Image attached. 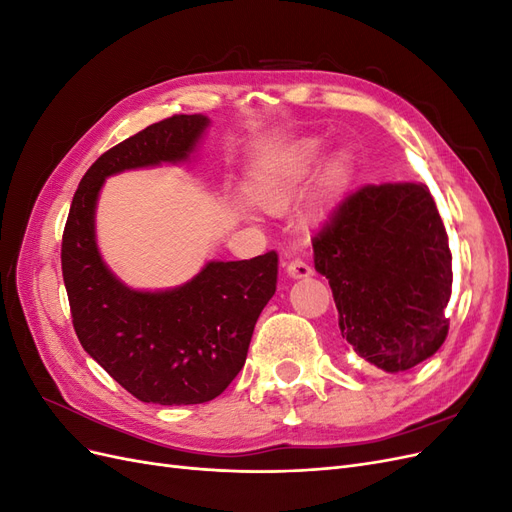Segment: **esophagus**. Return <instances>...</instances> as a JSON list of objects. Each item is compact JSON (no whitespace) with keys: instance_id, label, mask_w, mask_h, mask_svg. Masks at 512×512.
Masks as SVG:
<instances>
[{"instance_id":"1","label":"esophagus","mask_w":512,"mask_h":512,"mask_svg":"<svg viewBox=\"0 0 512 512\" xmlns=\"http://www.w3.org/2000/svg\"><path fill=\"white\" fill-rule=\"evenodd\" d=\"M286 273H288V277H294V280H299V277H309V275H312L314 269L309 267V265H305L303 260L292 258V260L286 262Z\"/></svg>"}]
</instances>
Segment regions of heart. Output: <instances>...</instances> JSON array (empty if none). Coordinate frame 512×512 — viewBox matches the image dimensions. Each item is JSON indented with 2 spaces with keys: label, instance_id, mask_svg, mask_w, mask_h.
<instances>
[{
  "label": "heart",
  "instance_id": "1",
  "mask_svg": "<svg viewBox=\"0 0 512 512\" xmlns=\"http://www.w3.org/2000/svg\"><path fill=\"white\" fill-rule=\"evenodd\" d=\"M252 203L269 213L286 211L297 198V177L290 170H262L250 188Z\"/></svg>",
  "mask_w": 512,
  "mask_h": 512
}]
</instances>
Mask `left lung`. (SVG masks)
I'll return each instance as SVG.
<instances>
[{
  "mask_svg": "<svg viewBox=\"0 0 512 512\" xmlns=\"http://www.w3.org/2000/svg\"><path fill=\"white\" fill-rule=\"evenodd\" d=\"M342 337L363 361L401 374L448 335L453 256L425 183L361 185L312 237Z\"/></svg>",
  "mask_w": 512,
  "mask_h": 512,
  "instance_id": "left-lung-1",
  "label": "left lung"
}]
</instances>
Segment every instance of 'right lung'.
<instances>
[{
  "mask_svg": "<svg viewBox=\"0 0 512 512\" xmlns=\"http://www.w3.org/2000/svg\"><path fill=\"white\" fill-rule=\"evenodd\" d=\"M173 115L104 151L74 192L61 237V273L76 337L106 374L145 404H205L237 378L262 309L275 294L277 254L209 262L192 282L136 292L104 267L94 239L96 198L108 175L185 160L207 126Z\"/></svg>",
  "mask_w": 512,
  "mask_h": 512,
  "instance_id": "add662e5",
  "label": "right lung"
}]
</instances>
